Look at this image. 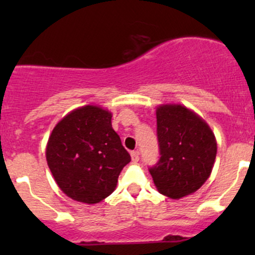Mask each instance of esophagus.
Wrapping results in <instances>:
<instances>
[{
    "mask_svg": "<svg viewBox=\"0 0 255 255\" xmlns=\"http://www.w3.org/2000/svg\"><path fill=\"white\" fill-rule=\"evenodd\" d=\"M130 156H131V160H133V162L134 163H137V162H139V152H137V151H133V152H131V153H130Z\"/></svg>",
    "mask_w": 255,
    "mask_h": 255,
    "instance_id": "1",
    "label": "esophagus"
}]
</instances>
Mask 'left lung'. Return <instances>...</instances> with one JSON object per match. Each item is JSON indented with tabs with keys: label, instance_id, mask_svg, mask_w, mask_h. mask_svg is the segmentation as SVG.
I'll list each match as a JSON object with an SVG mask.
<instances>
[{
	"label": "left lung",
	"instance_id": "obj_1",
	"mask_svg": "<svg viewBox=\"0 0 255 255\" xmlns=\"http://www.w3.org/2000/svg\"><path fill=\"white\" fill-rule=\"evenodd\" d=\"M159 160L148 169L158 192L180 199L197 192L211 175L217 142L211 128L181 104L156 110Z\"/></svg>",
	"mask_w": 255,
	"mask_h": 255
}]
</instances>
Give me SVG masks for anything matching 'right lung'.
I'll list each match as a JSON object with an SVG mask.
<instances>
[{"label":"right lung","instance_id":"right-lung-1","mask_svg":"<svg viewBox=\"0 0 255 255\" xmlns=\"http://www.w3.org/2000/svg\"><path fill=\"white\" fill-rule=\"evenodd\" d=\"M111 113L96 105L71 111L51 131L46 162L67 197L97 204L115 191L130 156L111 126Z\"/></svg>","mask_w":255,"mask_h":255}]
</instances>
